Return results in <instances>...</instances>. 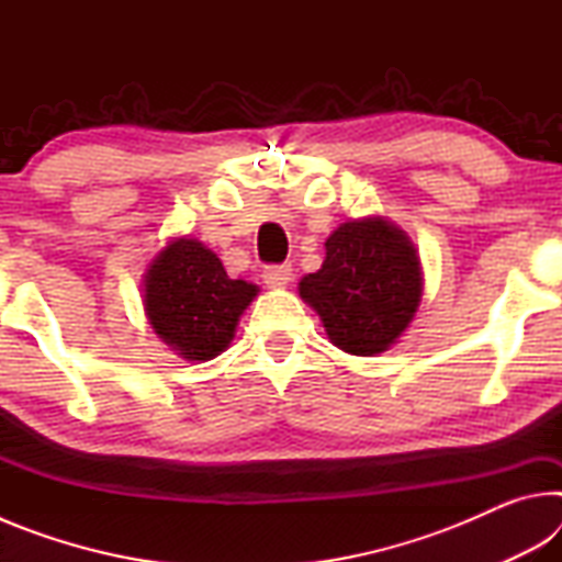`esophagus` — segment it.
Instances as JSON below:
<instances>
[{"label": "esophagus", "mask_w": 562, "mask_h": 562, "mask_svg": "<svg viewBox=\"0 0 562 562\" xmlns=\"http://www.w3.org/2000/svg\"><path fill=\"white\" fill-rule=\"evenodd\" d=\"M290 280H292V265H268V268L262 270V282L272 290L284 288Z\"/></svg>", "instance_id": "esophagus-1"}]
</instances>
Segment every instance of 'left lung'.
<instances>
[{
  "mask_svg": "<svg viewBox=\"0 0 562 562\" xmlns=\"http://www.w3.org/2000/svg\"><path fill=\"white\" fill-rule=\"evenodd\" d=\"M300 297L317 312L329 341L355 357L394 347L424 297L416 245L382 215L341 223L325 240V262L304 274Z\"/></svg>",
  "mask_w": 562,
  "mask_h": 562,
  "instance_id": "8db88e82",
  "label": "left lung"
}]
</instances>
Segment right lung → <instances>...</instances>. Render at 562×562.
I'll return each mask as SVG.
<instances>
[{
  "label": "right lung",
  "instance_id": "right-lung-1",
  "mask_svg": "<svg viewBox=\"0 0 562 562\" xmlns=\"http://www.w3.org/2000/svg\"><path fill=\"white\" fill-rule=\"evenodd\" d=\"M258 294V284L227 278L221 258L190 235L168 240L144 272L148 325L188 361L215 359L231 347Z\"/></svg>",
  "mask_w": 562,
  "mask_h": 562
}]
</instances>
